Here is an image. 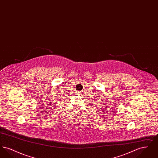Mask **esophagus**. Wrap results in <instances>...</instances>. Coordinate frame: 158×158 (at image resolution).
I'll return each instance as SVG.
<instances>
[{
  "label": "esophagus",
  "mask_w": 158,
  "mask_h": 158,
  "mask_svg": "<svg viewBox=\"0 0 158 158\" xmlns=\"http://www.w3.org/2000/svg\"><path fill=\"white\" fill-rule=\"evenodd\" d=\"M80 93H81V92H77V94H80Z\"/></svg>",
  "instance_id": "1"
}]
</instances>
